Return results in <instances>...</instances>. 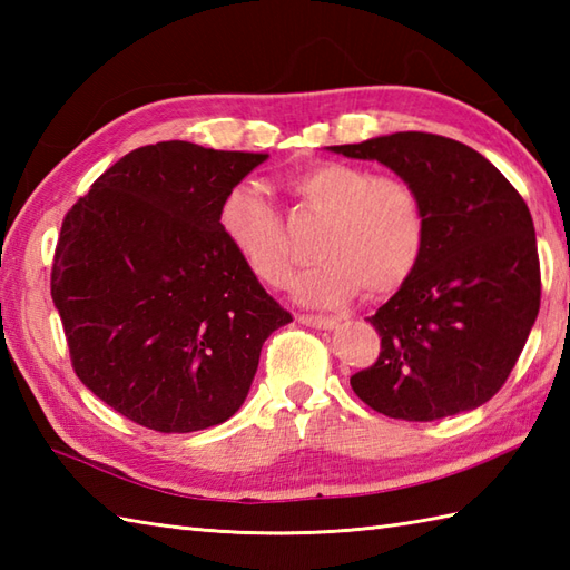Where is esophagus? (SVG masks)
<instances>
[{"mask_svg":"<svg viewBox=\"0 0 570 570\" xmlns=\"http://www.w3.org/2000/svg\"><path fill=\"white\" fill-rule=\"evenodd\" d=\"M296 321L318 331H331L335 325V318H325V316H296Z\"/></svg>","mask_w":570,"mask_h":570,"instance_id":"1","label":"esophagus"}]
</instances>
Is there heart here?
I'll return each instance as SVG.
<instances>
[{"mask_svg":"<svg viewBox=\"0 0 570 570\" xmlns=\"http://www.w3.org/2000/svg\"><path fill=\"white\" fill-rule=\"evenodd\" d=\"M292 196L323 215L313 239V264L294 282V296L306 306L331 308L353 298L394 294L416 272L426 247V208L416 188L370 168L318 161L286 180ZM217 227L245 269L266 286H282L292 272V249L282 215L257 188H229Z\"/></svg>","mask_w":570,"mask_h":570,"instance_id":"b5f03b06","label":"heart"}]
</instances>
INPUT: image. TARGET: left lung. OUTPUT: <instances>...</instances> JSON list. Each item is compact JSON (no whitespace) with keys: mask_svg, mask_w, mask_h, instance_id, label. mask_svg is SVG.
I'll list each match as a JSON object with an SVG mask.
<instances>
[{"mask_svg":"<svg viewBox=\"0 0 570 570\" xmlns=\"http://www.w3.org/2000/svg\"><path fill=\"white\" fill-rule=\"evenodd\" d=\"M328 149L392 168L416 188L429 225L416 272L370 318L382 350L350 377L355 394L404 421L490 402L522 355L541 301L524 198L485 156L426 131Z\"/></svg>","mask_w":570,"mask_h":570,"instance_id":"1","label":"left lung"}]
</instances>
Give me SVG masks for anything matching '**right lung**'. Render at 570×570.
Segmentation results:
<instances>
[{
    "mask_svg": "<svg viewBox=\"0 0 570 570\" xmlns=\"http://www.w3.org/2000/svg\"><path fill=\"white\" fill-rule=\"evenodd\" d=\"M269 154L159 141L122 156L68 210L51 296L72 370L129 421L190 433L247 399L266 337L292 323L217 227Z\"/></svg>",
    "mask_w": 570,
    "mask_h": 570,
    "instance_id": "1",
    "label": "right lung"
}]
</instances>
